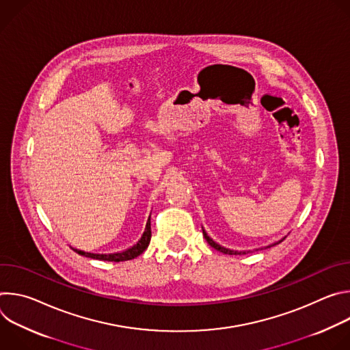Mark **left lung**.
<instances>
[{
    "mask_svg": "<svg viewBox=\"0 0 350 350\" xmlns=\"http://www.w3.org/2000/svg\"><path fill=\"white\" fill-rule=\"evenodd\" d=\"M202 231H204V237H205V239L208 241V243L212 246V247H215L216 251H219V252H223L224 255H245V254H247V252H252V251H232V249H228V247H224V246H221V245H219L217 242H215L209 235H208V232L204 230V227H202ZM285 239V237L282 238V239H280V241H277V242H274V243H270V245H267V246H263V247H259V249H266V247H271V246H274V245H278L280 242H282ZM259 249H255V251H259Z\"/></svg>",
    "mask_w": 350,
    "mask_h": 350,
    "instance_id": "left-lung-1",
    "label": "left lung"
}]
</instances>
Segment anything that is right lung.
Here are the masks:
<instances>
[{
  "mask_svg": "<svg viewBox=\"0 0 350 350\" xmlns=\"http://www.w3.org/2000/svg\"><path fill=\"white\" fill-rule=\"evenodd\" d=\"M149 241H151V216L148 217L146 220V226L145 230L141 235V238L130 247L124 249L122 252H115V254H91V252H84L80 251V249L72 247L75 252H77L81 256L85 258H91V259H96V260H107V262H124V260H131L137 256H139L145 249L149 245Z\"/></svg>",
  "mask_w": 350,
  "mask_h": 350,
  "instance_id": "1",
  "label": "right lung"
}]
</instances>
